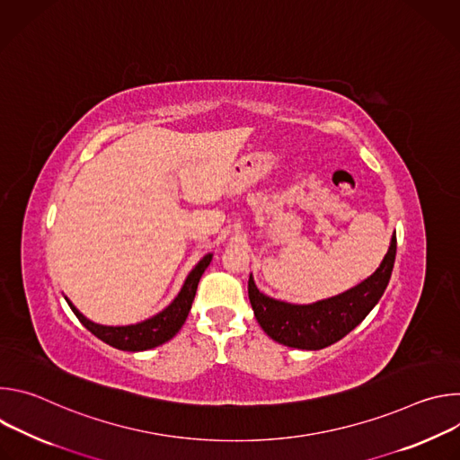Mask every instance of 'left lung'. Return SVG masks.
I'll return each instance as SVG.
<instances>
[{"label": "left lung", "mask_w": 460, "mask_h": 460, "mask_svg": "<svg viewBox=\"0 0 460 460\" xmlns=\"http://www.w3.org/2000/svg\"><path fill=\"white\" fill-rule=\"evenodd\" d=\"M395 254L397 234H393L382 264L371 277L346 293L307 305L280 302L260 293L249 277L247 291L254 316L268 337L288 348L316 351L332 346L355 330L380 300L391 279Z\"/></svg>", "instance_id": "left-lung-1"}]
</instances>
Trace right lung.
<instances>
[{
	"label": "right lung",
	"instance_id": "right-lung-1",
	"mask_svg": "<svg viewBox=\"0 0 460 460\" xmlns=\"http://www.w3.org/2000/svg\"><path fill=\"white\" fill-rule=\"evenodd\" d=\"M213 254H206L199 264L194 266V270L187 275L178 296L158 314H155L153 318H147L140 323H133V325H100L91 322L89 318H85L75 305L73 302L65 296L67 300L69 307L73 309V313L78 316V320L87 327V330L98 337L100 341H103L105 344L121 349V351H146V349H153L156 346H162L164 342L171 341L180 330L181 325L190 311L194 295H196V288H199V282L204 275V271L208 270V266L211 264Z\"/></svg>",
	"mask_w": 460,
	"mask_h": 460
}]
</instances>
